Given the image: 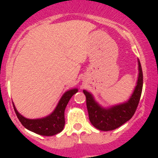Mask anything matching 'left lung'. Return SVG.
<instances>
[{
  "label": "left lung",
  "mask_w": 158,
  "mask_h": 158,
  "mask_svg": "<svg viewBox=\"0 0 158 158\" xmlns=\"http://www.w3.org/2000/svg\"><path fill=\"white\" fill-rule=\"evenodd\" d=\"M138 63V81L128 101L109 108H104L95 101L90 92L83 90L86 97L89 121L95 128L105 131L114 130L130 120L134 115L139 103L143 87V73L139 60Z\"/></svg>",
  "instance_id": "1"
}]
</instances>
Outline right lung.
Segmentation results:
<instances>
[{
    "label": "right lung",
    "instance_id": "obj_1",
    "mask_svg": "<svg viewBox=\"0 0 158 158\" xmlns=\"http://www.w3.org/2000/svg\"><path fill=\"white\" fill-rule=\"evenodd\" d=\"M77 92L78 89L66 91L59 101L54 111L49 115L41 118H27L17 111L14 102L13 106L19 121L27 129L44 136H52L63 130L65 125V109L72 96Z\"/></svg>",
    "mask_w": 158,
    "mask_h": 158
}]
</instances>
